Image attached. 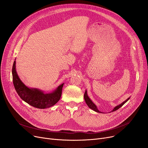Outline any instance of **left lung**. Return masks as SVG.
Returning a JSON list of instances; mask_svg holds the SVG:
<instances>
[{"mask_svg":"<svg viewBox=\"0 0 148 148\" xmlns=\"http://www.w3.org/2000/svg\"><path fill=\"white\" fill-rule=\"evenodd\" d=\"M84 100H85V101H86V104L88 105V106L90 108V109H92L93 110H94L95 112H98V113H101V112H99L98 110V108H97V106L93 103L92 101H91V99L89 98V97H88V94H87V90H86V91H85V92H84ZM130 99V98H128L127 99H126L125 101H123V103H122L121 104H119V105H118V106H116L114 108H113V110L112 111V112H114V111H116V110H117L118 109H119V108H120V107H121L124 104H125L127 101H128V99Z\"/></svg>","mask_w":148,"mask_h":148,"instance_id":"1","label":"left lung"}]
</instances>
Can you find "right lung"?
Returning <instances> with one entry per match:
<instances>
[{"mask_svg":"<svg viewBox=\"0 0 148 148\" xmlns=\"http://www.w3.org/2000/svg\"><path fill=\"white\" fill-rule=\"evenodd\" d=\"M12 73L15 90L20 97L29 105L38 108H46L54 106L59 101L64 83L59 85L51 93L45 94L38 89L27 87L21 81L15 69V60L13 64Z\"/></svg>","mask_w":148,"mask_h":148,"instance_id":"right-lung-1","label":"right lung"}]
</instances>
